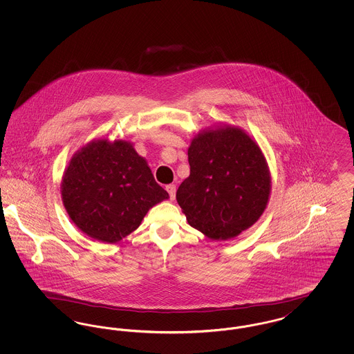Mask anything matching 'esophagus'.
<instances>
[{"instance_id":"esophagus-1","label":"esophagus","mask_w":354,"mask_h":354,"mask_svg":"<svg viewBox=\"0 0 354 354\" xmlns=\"http://www.w3.org/2000/svg\"><path fill=\"white\" fill-rule=\"evenodd\" d=\"M166 189H167V192H169V199L174 201V199H175V194H176V185H169L166 187Z\"/></svg>"}]
</instances>
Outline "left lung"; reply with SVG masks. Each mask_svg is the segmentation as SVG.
<instances>
[{
  "instance_id": "left-lung-1",
  "label": "left lung",
  "mask_w": 354,
  "mask_h": 354,
  "mask_svg": "<svg viewBox=\"0 0 354 354\" xmlns=\"http://www.w3.org/2000/svg\"><path fill=\"white\" fill-rule=\"evenodd\" d=\"M189 176L176 191L188 224L214 240L250 228L264 212L270 169L260 147L243 130L224 126L192 139Z\"/></svg>"
}]
</instances>
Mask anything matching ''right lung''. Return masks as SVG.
<instances>
[{
    "instance_id": "right-lung-1",
    "label": "right lung",
    "mask_w": 354,
    "mask_h": 354,
    "mask_svg": "<svg viewBox=\"0 0 354 354\" xmlns=\"http://www.w3.org/2000/svg\"><path fill=\"white\" fill-rule=\"evenodd\" d=\"M169 199L131 143L106 139L74 153L62 179L70 219L86 235L117 243L135 231L152 205Z\"/></svg>"
}]
</instances>
